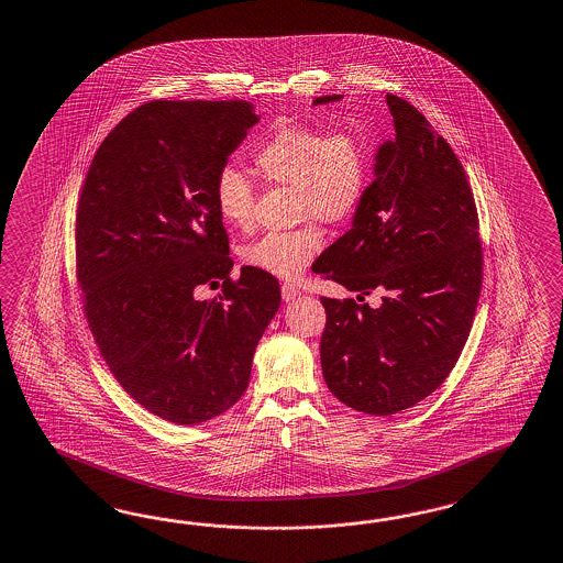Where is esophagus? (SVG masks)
Returning a JSON list of instances; mask_svg holds the SVG:
<instances>
[{"label": "esophagus", "instance_id": "34e87169", "mask_svg": "<svg viewBox=\"0 0 563 563\" xmlns=\"http://www.w3.org/2000/svg\"><path fill=\"white\" fill-rule=\"evenodd\" d=\"M300 294H302V291L296 288V286H289V284L282 286V298H284V302H294Z\"/></svg>", "mask_w": 563, "mask_h": 563}]
</instances>
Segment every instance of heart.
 Segmentation results:
<instances>
[{
  "instance_id": "heart-1",
  "label": "heart",
  "mask_w": 563,
  "mask_h": 563,
  "mask_svg": "<svg viewBox=\"0 0 563 563\" xmlns=\"http://www.w3.org/2000/svg\"><path fill=\"white\" fill-rule=\"evenodd\" d=\"M257 174L296 191L298 218H318L343 224L357 214L369 186V157L365 145L351 132L286 124L275 130L253 153ZM214 202L220 218L234 229L253 220L255 188L241 169L224 165L214 177ZM324 246L317 222L298 231L269 232L241 251L249 267L279 279L298 277Z\"/></svg>"
}]
</instances>
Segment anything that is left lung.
<instances>
[{"label": "left lung", "instance_id": "8db88e82", "mask_svg": "<svg viewBox=\"0 0 563 563\" xmlns=\"http://www.w3.org/2000/svg\"><path fill=\"white\" fill-rule=\"evenodd\" d=\"M386 101L396 134L375 151L374 181L351 229L312 265L360 300L384 294L377 308L320 298L324 382L372 417L406 410L445 382L482 289L476 202L462 163L415 106L391 93Z\"/></svg>", "mask_w": 563, "mask_h": 563}]
</instances>
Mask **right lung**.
<instances>
[{
	"instance_id": "add662e5",
	"label": "right lung",
	"mask_w": 563,
	"mask_h": 563,
	"mask_svg": "<svg viewBox=\"0 0 563 563\" xmlns=\"http://www.w3.org/2000/svg\"><path fill=\"white\" fill-rule=\"evenodd\" d=\"M260 122L251 101H148L101 143L77 208V277L100 353L148 412L200 424L245 394L279 310L274 275L241 267L214 202L218 169ZM200 301V285H219Z\"/></svg>"
}]
</instances>
